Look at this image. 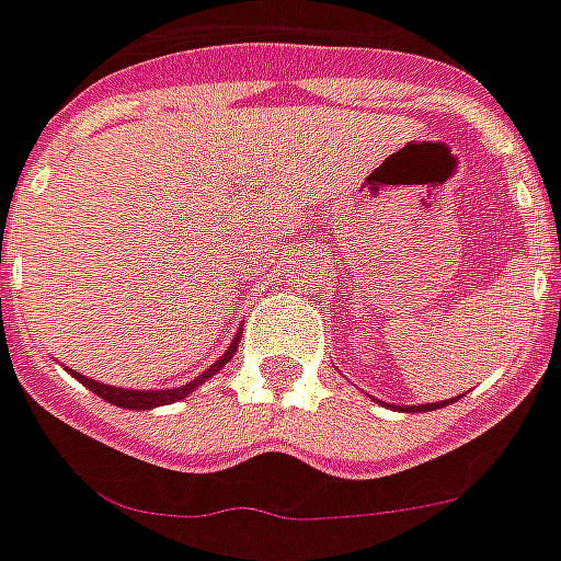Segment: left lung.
Listing matches in <instances>:
<instances>
[{
    "label": "left lung",
    "instance_id": "8db88e82",
    "mask_svg": "<svg viewBox=\"0 0 561 561\" xmlns=\"http://www.w3.org/2000/svg\"><path fill=\"white\" fill-rule=\"evenodd\" d=\"M449 402H453V399H449ZM449 402H440V405H449ZM435 402V405H423V408H411V411H435V408H440Z\"/></svg>",
    "mask_w": 561,
    "mask_h": 561
}]
</instances>
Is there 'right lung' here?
Wrapping results in <instances>:
<instances>
[{
	"label": "right lung",
	"mask_w": 561,
	"mask_h": 561,
	"mask_svg": "<svg viewBox=\"0 0 561 561\" xmlns=\"http://www.w3.org/2000/svg\"><path fill=\"white\" fill-rule=\"evenodd\" d=\"M236 345H239V336H236L233 343L227 345V352L221 355V360H216V364L206 369L204 376L195 378V381H188V385L176 387V390H124V387H108V385H100V381H94V378H85L79 376V373H73L82 385L88 387V390H94L100 399H105V402H112V405L117 408H133V411H145V408H156V405H171V402H176V399H183V396H188L192 390H195L197 385H204L206 378L216 376L218 369L233 357Z\"/></svg>",
	"instance_id": "add662e5"
}]
</instances>
